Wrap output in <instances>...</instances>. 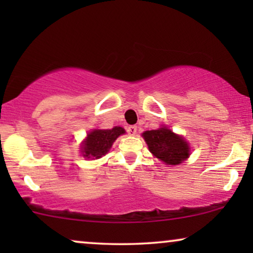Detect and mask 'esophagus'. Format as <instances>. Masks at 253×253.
<instances>
[{
	"instance_id": "1",
	"label": "esophagus",
	"mask_w": 253,
	"mask_h": 253,
	"mask_svg": "<svg viewBox=\"0 0 253 253\" xmlns=\"http://www.w3.org/2000/svg\"><path fill=\"white\" fill-rule=\"evenodd\" d=\"M126 131H127V133L130 134V136H134V134L137 133V126H129L126 127Z\"/></svg>"
}]
</instances>
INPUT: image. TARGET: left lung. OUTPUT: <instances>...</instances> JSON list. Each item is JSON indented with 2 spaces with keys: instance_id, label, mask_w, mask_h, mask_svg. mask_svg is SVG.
I'll use <instances>...</instances> for the list:
<instances>
[{
  "instance_id": "1",
  "label": "left lung",
  "mask_w": 253,
  "mask_h": 253,
  "mask_svg": "<svg viewBox=\"0 0 253 253\" xmlns=\"http://www.w3.org/2000/svg\"><path fill=\"white\" fill-rule=\"evenodd\" d=\"M143 137L151 153L165 164L176 166L189 158L190 147L188 143L167 127L145 131Z\"/></svg>"
}]
</instances>
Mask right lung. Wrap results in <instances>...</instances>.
<instances>
[{"instance_id":"obj_1","label":"right lung","mask_w":253,"mask_h":253,"mask_svg":"<svg viewBox=\"0 0 253 253\" xmlns=\"http://www.w3.org/2000/svg\"><path fill=\"white\" fill-rule=\"evenodd\" d=\"M124 132L126 130L121 126H115L110 130H93L87 134L83 144V155L87 159H100L109 151L116 138Z\"/></svg>"}]
</instances>
